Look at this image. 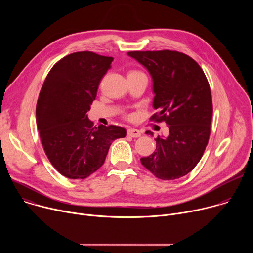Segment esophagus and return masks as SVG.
I'll list each match as a JSON object with an SVG mask.
<instances>
[{"label": "esophagus", "mask_w": 253, "mask_h": 253, "mask_svg": "<svg viewBox=\"0 0 253 253\" xmlns=\"http://www.w3.org/2000/svg\"><path fill=\"white\" fill-rule=\"evenodd\" d=\"M127 135L130 136V137H133V138H137V137H140L141 136V132L137 129H134V128H130L127 130Z\"/></svg>", "instance_id": "1"}]
</instances>
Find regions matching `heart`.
<instances>
[{
    "label": "heart",
    "mask_w": 253,
    "mask_h": 253,
    "mask_svg": "<svg viewBox=\"0 0 253 253\" xmlns=\"http://www.w3.org/2000/svg\"><path fill=\"white\" fill-rule=\"evenodd\" d=\"M139 73H141L140 71H137V70H130V71L128 72L127 77H128V76H132V75H136V74H139Z\"/></svg>",
    "instance_id": "b5f03b06"
}]
</instances>
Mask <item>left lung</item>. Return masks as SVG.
<instances>
[{
    "label": "left lung",
    "instance_id": "obj_1",
    "mask_svg": "<svg viewBox=\"0 0 253 253\" xmlns=\"http://www.w3.org/2000/svg\"><path fill=\"white\" fill-rule=\"evenodd\" d=\"M128 55L152 76L157 112L150 120L165 122L169 128L167 138H155V151L142 157L141 163L162 180L183 177L200 161L210 136L213 107L207 78L198 63L181 52L131 51Z\"/></svg>",
    "mask_w": 253,
    "mask_h": 253
}]
</instances>
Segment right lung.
Returning <instances> with one entry per match:
<instances>
[{"mask_svg":"<svg viewBox=\"0 0 253 253\" xmlns=\"http://www.w3.org/2000/svg\"><path fill=\"white\" fill-rule=\"evenodd\" d=\"M112 57L72 53L48 73L39 94L36 119L44 151L56 170L70 179H85L105 161L111 143L126 136L122 127H94L87 112Z\"/></svg>","mask_w":253,"mask_h":253,"instance_id":"right-lung-1","label":"right lung"}]
</instances>
